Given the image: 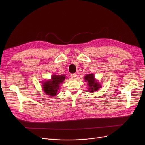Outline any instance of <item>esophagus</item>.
Here are the masks:
<instances>
[{"label":"esophagus","instance_id":"esophagus-1","mask_svg":"<svg viewBox=\"0 0 145 145\" xmlns=\"http://www.w3.org/2000/svg\"><path fill=\"white\" fill-rule=\"evenodd\" d=\"M71 78H72V80H75V79H76V77H77V74H76V73L71 74Z\"/></svg>","mask_w":145,"mask_h":145}]
</instances>
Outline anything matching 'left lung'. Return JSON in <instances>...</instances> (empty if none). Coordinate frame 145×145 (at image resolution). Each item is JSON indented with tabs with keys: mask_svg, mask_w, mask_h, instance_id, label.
<instances>
[{
	"mask_svg": "<svg viewBox=\"0 0 145 145\" xmlns=\"http://www.w3.org/2000/svg\"><path fill=\"white\" fill-rule=\"evenodd\" d=\"M84 80L86 82H87L88 86V89L90 92H94L101 88V85L100 84L98 81L95 79L93 74H88L86 75L84 77Z\"/></svg>",
	"mask_w": 145,
	"mask_h": 145,
	"instance_id": "left-lung-1",
	"label": "left lung"
}]
</instances>
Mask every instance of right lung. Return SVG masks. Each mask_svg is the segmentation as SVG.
Wrapping results in <instances>:
<instances>
[{
	"instance_id": "obj_1",
	"label": "right lung",
	"mask_w": 145,
	"mask_h": 145,
	"mask_svg": "<svg viewBox=\"0 0 145 145\" xmlns=\"http://www.w3.org/2000/svg\"><path fill=\"white\" fill-rule=\"evenodd\" d=\"M65 79V75H52L51 80L42 82L44 92L49 96L57 95L58 93V91L59 89V85L63 83Z\"/></svg>"
}]
</instances>
